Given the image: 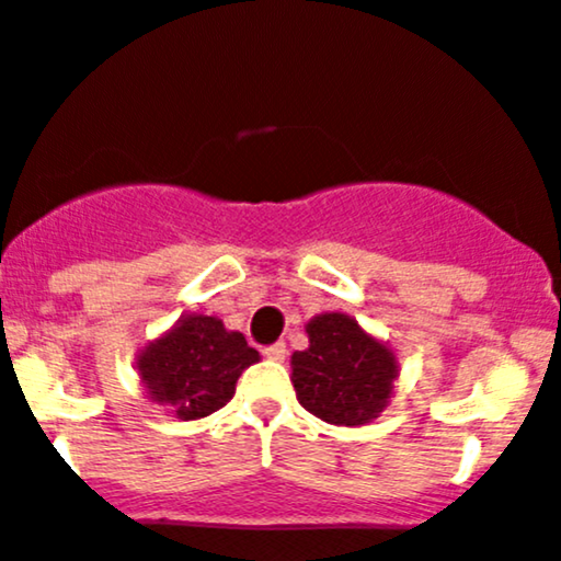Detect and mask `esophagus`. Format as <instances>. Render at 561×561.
I'll list each match as a JSON object with an SVG mask.
<instances>
[{
    "mask_svg": "<svg viewBox=\"0 0 561 561\" xmlns=\"http://www.w3.org/2000/svg\"><path fill=\"white\" fill-rule=\"evenodd\" d=\"M263 355H266L268 360H276V363H282V360H285V357H287V347L282 345V342H279V345H272V347H266V350H263Z\"/></svg>",
    "mask_w": 561,
    "mask_h": 561,
    "instance_id": "34e87169",
    "label": "esophagus"
}]
</instances>
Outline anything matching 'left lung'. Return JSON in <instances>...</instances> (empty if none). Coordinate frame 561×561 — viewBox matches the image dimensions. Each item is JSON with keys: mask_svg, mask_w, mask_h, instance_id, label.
<instances>
[{"mask_svg": "<svg viewBox=\"0 0 561 561\" xmlns=\"http://www.w3.org/2000/svg\"><path fill=\"white\" fill-rule=\"evenodd\" d=\"M308 347L293 353V387L308 413L334 426H366L391 400L400 360L353 316L319 313L306 323Z\"/></svg>", "mask_w": 561, "mask_h": 561, "instance_id": "left-lung-1", "label": "left lung"}]
</instances>
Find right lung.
Masks as SVG:
<instances>
[{"label":"right lung","mask_w":561,"mask_h":561,"mask_svg":"<svg viewBox=\"0 0 561 561\" xmlns=\"http://www.w3.org/2000/svg\"><path fill=\"white\" fill-rule=\"evenodd\" d=\"M259 360V350L221 319L191 313L138 350L135 370L148 402L180 421H198L225 408L242 370Z\"/></svg>","instance_id":"add662e5"}]
</instances>
